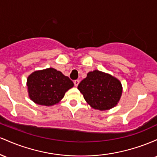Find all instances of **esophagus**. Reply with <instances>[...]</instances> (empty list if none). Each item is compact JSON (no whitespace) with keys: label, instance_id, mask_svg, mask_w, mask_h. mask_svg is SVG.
<instances>
[{"label":"esophagus","instance_id":"1","mask_svg":"<svg viewBox=\"0 0 157 157\" xmlns=\"http://www.w3.org/2000/svg\"><path fill=\"white\" fill-rule=\"evenodd\" d=\"M79 82H80V80H75V81H74V84H75V86H76V87L77 86H78Z\"/></svg>","mask_w":157,"mask_h":157}]
</instances>
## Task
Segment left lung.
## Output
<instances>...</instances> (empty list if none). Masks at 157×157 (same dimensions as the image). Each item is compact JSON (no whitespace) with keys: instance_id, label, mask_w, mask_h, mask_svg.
Here are the masks:
<instances>
[{"instance_id":"obj_1","label":"left lung","mask_w":157,"mask_h":157,"mask_svg":"<svg viewBox=\"0 0 157 157\" xmlns=\"http://www.w3.org/2000/svg\"><path fill=\"white\" fill-rule=\"evenodd\" d=\"M77 89L91 107L100 111L114 107L122 94L120 81L97 70L88 73L87 77L79 83Z\"/></svg>"}]
</instances>
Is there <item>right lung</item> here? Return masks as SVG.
Listing matches in <instances>:
<instances>
[{
	"mask_svg": "<svg viewBox=\"0 0 157 157\" xmlns=\"http://www.w3.org/2000/svg\"><path fill=\"white\" fill-rule=\"evenodd\" d=\"M73 86L69 77L52 68L36 71L27 79L30 99L42 105H53L59 102Z\"/></svg>",
	"mask_w": 157,
	"mask_h": 157,
	"instance_id": "right-lung-1",
	"label": "right lung"
}]
</instances>
